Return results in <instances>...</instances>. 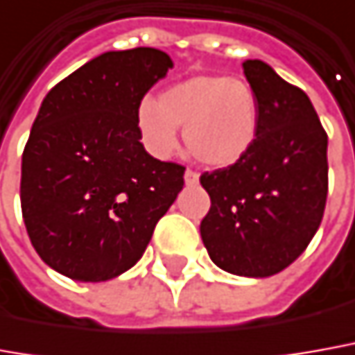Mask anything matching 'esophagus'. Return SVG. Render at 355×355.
<instances>
[{
	"instance_id": "34e87169",
	"label": "esophagus",
	"mask_w": 355,
	"mask_h": 355,
	"mask_svg": "<svg viewBox=\"0 0 355 355\" xmlns=\"http://www.w3.org/2000/svg\"><path fill=\"white\" fill-rule=\"evenodd\" d=\"M198 180H200V175H198V173H194V171H190V168H187V173H184V182H187L188 187L198 184Z\"/></svg>"
}]
</instances>
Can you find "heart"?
<instances>
[{
	"label": "heart",
	"instance_id": "b5f03b06",
	"mask_svg": "<svg viewBox=\"0 0 355 355\" xmlns=\"http://www.w3.org/2000/svg\"><path fill=\"white\" fill-rule=\"evenodd\" d=\"M192 157L209 167H231L252 149L260 132L254 89L241 77L192 76L165 87L159 98H141L136 128L144 146L168 157L178 146V128Z\"/></svg>",
	"mask_w": 355,
	"mask_h": 355
}]
</instances>
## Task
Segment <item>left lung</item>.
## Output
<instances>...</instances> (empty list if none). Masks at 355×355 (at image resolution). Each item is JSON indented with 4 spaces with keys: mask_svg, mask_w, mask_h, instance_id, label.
I'll return each mask as SVG.
<instances>
[{
    "mask_svg": "<svg viewBox=\"0 0 355 355\" xmlns=\"http://www.w3.org/2000/svg\"><path fill=\"white\" fill-rule=\"evenodd\" d=\"M260 107V132L235 165L200 177L211 200L200 235L211 262L268 278L307 248L324 214L329 137L301 89L260 60L243 62Z\"/></svg>",
    "mask_w": 355,
    "mask_h": 355,
    "instance_id": "1",
    "label": "left lung"
}]
</instances>
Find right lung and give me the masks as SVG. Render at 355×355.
<instances>
[{
    "label": "right lung",
    "instance_id": "obj_1",
    "mask_svg": "<svg viewBox=\"0 0 355 355\" xmlns=\"http://www.w3.org/2000/svg\"><path fill=\"white\" fill-rule=\"evenodd\" d=\"M173 67L157 48L105 52L44 96L23 151L21 209L46 264L107 282L146 252L184 187V167L151 157L136 108Z\"/></svg>",
    "mask_w": 355,
    "mask_h": 355
}]
</instances>
